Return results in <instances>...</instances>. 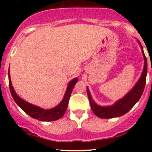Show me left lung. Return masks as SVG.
<instances>
[{"mask_svg":"<svg viewBox=\"0 0 152 152\" xmlns=\"http://www.w3.org/2000/svg\"><path fill=\"white\" fill-rule=\"evenodd\" d=\"M139 42V45L142 48V55L144 56V68L142 71V75L140 78L138 80V82L135 84L133 88L129 91L125 96H123L122 99L116 101L113 105L109 106V107H101V106L97 105L94 100L92 99V96L91 95L89 89L87 88V93L89 98L90 104L94 113L101 119H110V118H115L121 116L131 110L134 107L135 103L139 101L141 96L142 95V93L144 91L145 86L146 83V75H147L148 64H147V58L145 56L143 48H142V44L140 42Z\"/></svg>","mask_w":152,"mask_h":152,"instance_id":"1","label":"left lung"}]
</instances>
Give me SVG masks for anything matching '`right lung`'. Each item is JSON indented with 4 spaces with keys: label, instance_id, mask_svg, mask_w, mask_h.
I'll list each match as a JSON object with an SVG mask.
<instances>
[{
    "label": "right lung",
    "instance_id": "right-lung-1",
    "mask_svg": "<svg viewBox=\"0 0 152 152\" xmlns=\"http://www.w3.org/2000/svg\"><path fill=\"white\" fill-rule=\"evenodd\" d=\"M10 70V69H9ZM10 72V71H9ZM8 77H9V88H10V93L13 96V99L16 102L17 105L22 109L24 112L27 113L29 116H31L33 119H38L39 121H55L57 119H59L60 118L64 116V113L68 108V101H69L70 96L72 94V90L75 87V84L77 82L78 79L76 78L73 79L68 83V88H67L65 94H64V98L61 100V103L56 107L49 110H44L37 106L33 105L28 102L25 101L24 100L21 99L18 95L16 94L15 91L13 89V86L10 80V72H8Z\"/></svg>",
    "mask_w": 152,
    "mask_h": 152
}]
</instances>
